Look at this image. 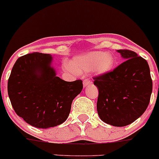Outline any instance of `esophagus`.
<instances>
[{"instance_id": "34e87169", "label": "esophagus", "mask_w": 159, "mask_h": 159, "mask_svg": "<svg viewBox=\"0 0 159 159\" xmlns=\"http://www.w3.org/2000/svg\"><path fill=\"white\" fill-rule=\"evenodd\" d=\"M90 83H91V81H90V80H89L86 79V80H83V86H84V87H86V86H87L88 85L90 84Z\"/></svg>"}]
</instances>
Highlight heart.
I'll return each mask as SVG.
<instances>
[{"mask_svg": "<svg viewBox=\"0 0 159 159\" xmlns=\"http://www.w3.org/2000/svg\"><path fill=\"white\" fill-rule=\"evenodd\" d=\"M116 60L113 55L103 51H94L87 54L74 57L70 63V67L74 71L82 72L94 68L98 74H106L112 70Z\"/></svg>", "mask_w": 159, "mask_h": 159, "instance_id": "heart-1", "label": "heart"}]
</instances>
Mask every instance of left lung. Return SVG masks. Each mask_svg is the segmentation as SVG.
Here are the masks:
<instances>
[{
  "mask_svg": "<svg viewBox=\"0 0 159 159\" xmlns=\"http://www.w3.org/2000/svg\"><path fill=\"white\" fill-rule=\"evenodd\" d=\"M125 61L112 71L94 76L99 89L97 112L106 123L122 127L145 112L152 92L150 69L145 59L129 50H118Z\"/></svg>",
  "mask_w": 159,
  "mask_h": 159,
  "instance_id": "obj_1",
  "label": "left lung"
}]
</instances>
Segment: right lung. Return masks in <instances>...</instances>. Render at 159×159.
<instances>
[{"label": "right lung", "instance_id": "add662e5", "mask_svg": "<svg viewBox=\"0 0 159 159\" xmlns=\"http://www.w3.org/2000/svg\"><path fill=\"white\" fill-rule=\"evenodd\" d=\"M50 54L33 53L17 59L8 79L7 92L17 116L37 128L64 122L83 81L66 82L56 76Z\"/></svg>", "mask_w": 159, "mask_h": 159}]
</instances>
